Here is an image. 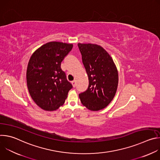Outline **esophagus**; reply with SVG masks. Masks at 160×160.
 <instances>
[{
	"label": "esophagus",
	"mask_w": 160,
	"mask_h": 160,
	"mask_svg": "<svg viewBox=\"0 0 160 160\" xmlns=\"http://www.w3.org/2000/svg\"><path fill=\"white\" fill-rule=\"evenodd\" d=\"M72 85H73V87H76V82H75V80H74V81H72Z\"/></svg>",
	"instance_id": "1"
}]
</instances>
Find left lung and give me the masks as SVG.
I'll return each mask as SVG.
<instances>
[{"label":"left lung","instance_id":"obj_1","mask_svg":"<svg viewBox=\"0 0 160 160\" xmlns=\"http://www.w3.org/2000/svg\"><path fill=\"white\" fill-rule=\"evenodd\" d=\"M82 62L88 77V87L79 94L82 104L90 111H99L115 97L118 84L117 68L108 52L93 43H78Z\"/></svg>","mask_w":160,"mask_h":160}]
</instances>
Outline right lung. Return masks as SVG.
<instances>
[{
	"label": "right lung",
	"instance_id": "add662e5",
	"mask_svg": "<svg viewBox=\"0 0 160 160\" xmlns=\"http://www.w3.org/2000/svg\"><path fill=\"white\" fill-rule=\"evenodd\" d=\"M73 48L72 43L50 42L31 56L27 70L30 95L45 111H54L62 106L73 87L61 70V63Z\"/></svg>",
	"mask_w": 160,
	"mask_h": 160
}]
</instances>
